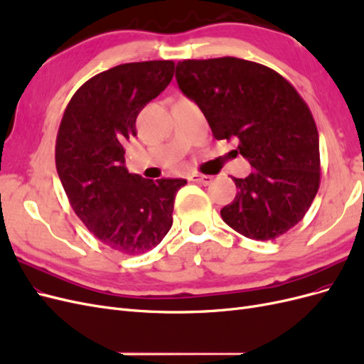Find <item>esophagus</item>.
I'll return each instance as SVG.
<instances>
[{"instance_id":"obj_1","label":"esophagus","mask_w":364,"mask_h":364,"mask_svg":"<svg viewBox=\"0 0 364 364\" xmlns=\"http://www.w3.org/2000/svg\"><path fill=\"white\" fill-rule=\"evenodd\" d=\"M193 182H197V183H202V185H211L214 178L213 176H206V174H193L190 178Z\"/></svg>"}]
</instances>
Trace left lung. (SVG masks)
I'll return each mask as SVG.
<instances>
[{
    "label": "left lung",
    "instance_id": "obj_1",
    "mask_svg": "<svg viewBox=\"0 0 364 364\" xmlns=\"http://www.w3.org/2000/svg\"><path fill=\"white\" fill-rule=\"evenodd\" d=\"M182 94L200 107L217 139H237L253 171L232 181L237 196L220 214L252 240H273L299 223L318 190V134L294 87L264 65L237 58L182 60Z\"/></svg>",
    "mask_w": 364,
    "mask_h": 364
}]
</instances>
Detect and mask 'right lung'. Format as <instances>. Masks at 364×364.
Here are the masks:
<instances>
[{
    "mask_svg": "<svg viewBox=\"0 0 364 364\" xmlns=\"http://www.w3.org/2000/svg\"><path fill=\"white\" fill-rule=\"evenodd\" d=\"M174 62L118 65L79 87L65 109L56 168L70 203L103 245L126 255L161 243L185 179H144L124 167L123 142L136 117L173 79Z\"/></svg>",
    "mask_w": 364,
    "mask_h": 364,
    "instance_id": "add662e5",
    "label": "right lung"
}]
</instances>
